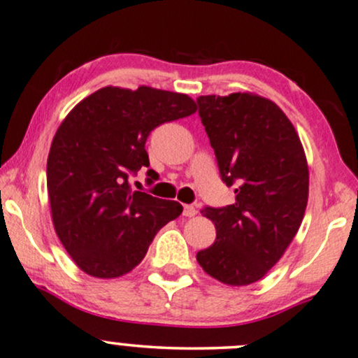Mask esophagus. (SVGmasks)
<instances>
[{
    "label": "esophagus",
    "instance_id": "obj_1",
    "mask_svg": "<svg viewBox=\"0 0 358 358\" xmlns=\"http://www.w3.org/2000/svg\"><path fill=\"white\" fill-rule=\"evenodd\" d=\"M194 215H196V210H194V206H192V205H185L183 206V216H187V218H193Z\"/></svg>",
    "mask_w": 358,
    "mask_h": 358
}]
</instances>
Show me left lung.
Segmentation results:
<instances>
[{
    "label": "left lung",
    "instance_id": "obj_1",
    "mask_svg": "<svg viewBox=\"0 0 358 358\" xmlns=\"http://www.w3.org/2000/svg\"><path fill=\"white\" fill-rule=\"evenodd\" d=\"M226 187L236 201L203 208L216 241L196 259L229 286L256 282L287 250L304 218L309 170L301 140L284 112L268 99L238 92L196 99Z\"/></svg>",
    "mask_w": 358,
    "mask_h": 358
}]
</instances>
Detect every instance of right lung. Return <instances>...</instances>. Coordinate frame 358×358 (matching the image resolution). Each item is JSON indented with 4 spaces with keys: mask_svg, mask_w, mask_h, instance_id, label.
Masks as SVG:
<instances>
[{
    "mask_svg": "<svg viewBox=\"0 0 358 358\" xmlns=\"http://www.w3.org/2000/svg\"><path fill=\"white\" fill-rule=\"evenodd\" d=\"M185 94L152 87H103L79 102L54 135L48 157L52 223L76 264L94 278H119L147 255L155 234L183 206L145 192L130 178L147 169L145 142L158 125L192 115Z\"/></svg>",
    "mask_w": 358,
    "mask_h": 358,
    "instance_id": "right-lung-1",
    "label": "right lung"
}]
</instances>
